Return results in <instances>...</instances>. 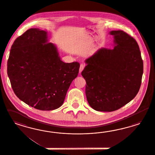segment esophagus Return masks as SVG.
I'll list each match as a JSON object with an SVG mask.
<instances>
[{"mask_svg": "<svg viewBox=\"0 0 155 155\" xmlns=\"http://www.w3.org/2000/svg\"><path fill=\"white\" fill-rule=\"evenodd\" d=\"M84 65L83 64H81L80 65V71H79L80 74H81V72H82V71L84 70Z\"/></svg>", "mask_w": 155, "mask_h": 155, "instance_id": "1", "label": "esophagus"}]
</instances>
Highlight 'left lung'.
Here are the masks:
<instances>
[{"label":"left lung","mask_w":155,"mask_h":155,"mask_svg":"<svg viewBox=\"0 0 155 155\" xmlns=\"http://www.w3.org/2000/svg\"><path fill=\"white\" fill-rule=\"evenodd\" d=\"M114 48H101L86 60L81 74L86 80V98L96 111L121 108L139 92L143 62L136 40L123 31H112Z\"/></svg>","instance_id":"1"}]
</instances>
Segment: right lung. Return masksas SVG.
Returning a JSON list of instances; mask_svg holds the SVG:
<instances>
[{"label": "right lung", "mask_w": 155, "mask_h": 155, "mask_svg": "<svg viewBox=\"0 0 155 155\" xmlns=\"http://www.w3.org/2000/svg\"><path fill=\"white\" fill-rule=\"evenodd\" d=\"M48 33L31 28L13 43L7 74L15 95L29 106L43 111L59 108L80 64L61 61L57 47L48 42Z\"/></svg>", "instance_id": "obj_1"}]
</instances>
